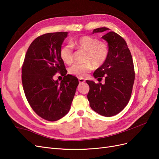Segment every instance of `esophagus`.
<instances>
[{"mask_svg":"<svg viewBox=\"0 0 159 159\" xmlns=\"http://www.w3.org/2000/svg\"><path fill=\"white\" fill-rule=\"evenodd\" d=\"M79 82L80 84H83V83L85 82V80L84 79H83V78H79Z\"/></svg>","mask_w":159,"mask_h":159,"instance_id":"1","label":"esophagus"}]
</instances>
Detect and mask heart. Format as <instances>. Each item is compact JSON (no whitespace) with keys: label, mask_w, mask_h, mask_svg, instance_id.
<instances>
[{"label":"heart","mask_w":159,"mask_h":159,"mask_svg":"<svg viewBox=\"0 0 159 159\" xmlns=\"http://www.w3.org/2000/svg\"><path fill=\"white\" fill-rule=\"evenodd\" d=\"M72 46L86 52L84 64H75L69 70L70 74L78 78H84L93 69L102 66L109 54V47L106 43L89 36H81L72 40ZM60 56L65 64H70L73 61V47L66 44L61 48Z\"/></svg>","instance_id":"1"}]
</instances>
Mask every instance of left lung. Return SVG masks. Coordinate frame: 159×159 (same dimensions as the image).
<instances>
[{"instance_id":"8db88e82","label":"left lung","mask_w":159,"mask_h":159,"mask_svg":"<svg viewBox=\"0 0 159 159\" xmlns=\"http://www.w3.org/2000/svg\"><path fill=\"white\" fill-rule=\"evenodd\" d=\"M109 30L102 27L92 32H105L102 38L108 43L107 58L93 73L98 80L104 78L105 84L86 81L89 86L88 99L91 108L105 117L113 116L125 107L131 98L134 81L133 61L125 40L118 34Z\"/></svg>"}]
</instances>
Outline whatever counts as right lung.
I'll return each mask as SVG.
<instances>
[{"mask_svg": "<svg viewBox=\"0 0 159 159\" xmlns=\"http://www.w3.org/2000/svg\"><path fill=\"white\" fill-rule=\"evenodd\" d=\"M68 32L47 33L34 40L22 68V82L28 103L34 112L49 121H57L69 112L79 84L76 77L67 75L60 50ZM57 72L64 79L53 80Z\"/></svg>", "mask_w": 159, "mask_h": 159, "instance_id": "right-lung-1", "label": "right lung"}]
</instances>
